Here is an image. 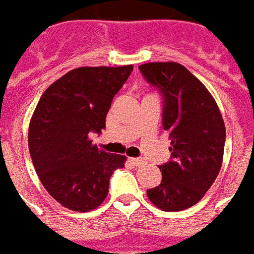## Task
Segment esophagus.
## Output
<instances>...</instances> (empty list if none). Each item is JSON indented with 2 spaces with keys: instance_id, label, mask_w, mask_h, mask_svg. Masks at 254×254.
I'll return each instance as SVG.
<instances>
[{
  "instance_id": "obj_1",
  "label": "esophagus",
  "mask_w": 254,
  "mask_h": 254,
  "mask_svg": "<svg viewBox=\"0 0 254 254\" xmlns=\"http://www.w3.org/2000/svg\"><path fill=\"white\" fill-rule=\"evenodd\" d=\"M131 164L136 165V167H139V165H142L143 163H145V160L141 159V157H136V159H130Z\"/></svg>"
}]
</instances>
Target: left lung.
Returning a JSON list of instances; mask_svg holds the SVG:
<instances>
[{
	"label": "left lung",
	"mask_w": 254,
	"mask_h": 254,
	"mask_svg": "<svg viewBox=\"0 0 254 254\" xmlns=\"http://www.w3.org/2000/svg\"><path fill=\"white\" fill-rule=\"evenodd\" d=\"M147 83L163 94V128L170 134L171 160L159 165L161 183L149 199L167 212L188 209L209 190L222 167L226 127L204 84L178 63L139 65Z\"/></svg>",
	"instance_id": "obj_1"
}]
</instances>
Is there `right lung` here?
<instances>
[{"instance_id":"right-lung-1","label":"right lung","mask_w":254,"mask_h":254,"mask_svg":"<svg viewBox=\"0 0 254 254\" xmlns=\"http://www.w3.org/2000/svg\"><path fill=\"white\" fill-rule=\"evenodd\" d=\"M132 65L80 66L46 89L28 127V149L44 188L63 206L76 212L107 198L109 178L126 157L100 150L90 132L100 134Z\"/></svg>"}]
</instances>
